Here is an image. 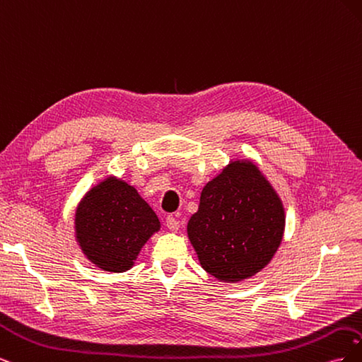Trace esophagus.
<instances>
[{
  "mask_svg": "<svg viewBox=\"0 0 362 362\" xmlns=\"http://www.w3.org/2000/svg\"><path fill=\"white\" fill-rule=\"evenodd\" d=\"M166 226L170 229V231H178L180 229V221L177 217H173V216H168L166 217Z\"/></svg>",
  "mask_w": 362,
  "mask_h": 362,
  "instance_id": "1",
  "label": "esophagus"
}]
</instances>
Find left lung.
Returning <instances> with one entry per match:
<instances>
[{
	"mask_svg": "<svg viewBox=\"0 0 362 362\" xmlns=\"http://www.w3.org/2000/svg\"><path fill=\"white\" fill-rule=\"evenodd\" d=\"M286 211L264 175L235 160L208 181L187 235L205 272L238 282L264 269L282 242Z\"/></svg>",
	"mask_w": 362,
	"mask_h": 362,
	"instance_id": "8db88e82",
	"label": "left lung"
}]
</instances>
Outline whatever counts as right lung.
I'll return each instance as SVG.
<instances>
[{"label":"right lung","mask_w":362,"mask_h":362,"mask_svg":"<svg viewBox=\"0 0 362 362\" xmlns=\"http://www.w3.org/2000/svg\"><path fill=\"white\" fill-rule=\"evenodd\" d=\"M160 221L137 190L108 177L84 194L75 211V238L92 264L122 273L134 266Z\"/></svg>","instance_id":"1"}]
</instances>
